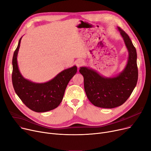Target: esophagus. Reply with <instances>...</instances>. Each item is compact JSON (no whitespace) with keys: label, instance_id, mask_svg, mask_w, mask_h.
Listing matches in <instances>:
<instances>
[{"label":"esophagus","instance_id":"esophagus-1","mask_svg":"<svg viewBox=\"0 0 151 151\" xmlns=\"http://www.w3.org/2000/svg\"><path fill=\"white\" fill-rule=\"evenodd\" d=\"M84 62L83 60L79 59V60H76V65L77 66L78 68H80V67H81L84 65Z\"/></svg>","mask_w":151,"mask_h":151}]
</instances>
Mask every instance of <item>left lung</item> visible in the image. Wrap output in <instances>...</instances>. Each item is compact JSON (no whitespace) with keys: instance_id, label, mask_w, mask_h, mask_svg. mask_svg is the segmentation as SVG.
<instances>
[{"instance_id":"1","label":"left lung","mask_w":151,"mask_h":151,"mask_svg":"<svg viewBox=\"0 0 151 151\" xmlns=\"http://www.w3.org/2000/svg\"><path fill=\"white\" fill-rule=\"evenodd\" d=\"M117 29L129 51L127 63L122 72L115 77L106 78L88 67L80 69L87 97L93 105L100 108H114L122 105L130 96L138 81L136 49L129 36L120 27Z\"/></svg>"}]
</instances>
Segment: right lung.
<instances>
[{
    "mask_svg": "<svg viewBox=\"0 0 151 151\" xmlns=\"http://www.w3.org/2000/svg\"><path fill=\"white\" fill-rule=\"evenodd\" d=\"M22 37L14 51L12 60V83L14 91L26 106L37 113L48 111L61 103L70 80L76 74V66L63 70L51 80L35 83L26 80L21 74L17 55Z\"/></svg>",
    "mask_w": 151,
    "mask_h": 151,
    "instance_id": "1",
    "label": "right lung"
}]
</instances>
